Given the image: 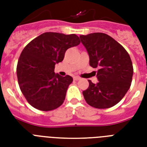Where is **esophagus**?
<instances>
[{
    "label": "esophagus",
    "instance_id": "1",
    "mask_svg": "<svg viewBox=\"0 0 147 147\" xmlns=\"http://www.w3.org/2000/svg\"><path fill=\"white\" fill-rule=\"evenodd\" d=\"M80 79V78L79 77H74V80L75 81H78Z\"/></svg>",
    "mask_w": 147,
    "mask_h": 147
}]
</instances>
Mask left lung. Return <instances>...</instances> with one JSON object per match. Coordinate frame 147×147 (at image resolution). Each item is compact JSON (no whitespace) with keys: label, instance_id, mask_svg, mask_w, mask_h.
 <instances>
[{"label":"left lung","instance_id":"obj_1","mask_svg":"<svg viewBox=\"0 0 147 147\" xmlns=\"http://www.w3.org/2000/svg\"><path fill=\"white\" fill-rule=\"evenodd\" d=\"M89 55V65L98 68V83L88 80L89 87L83 91L86 102L99 109L117 105L127 92L134 69L126 49L111 36L103 33L80 36Z\"/></svg>","mask_w":147,"mask_h":147}]
</instances>
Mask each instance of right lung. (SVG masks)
Returning a JSON list of instances; mask_svg holds the SVG:
<instances>
[{
    "instance_id": "obj_1",
    "label": "right lung",
    "mask_w": 147,
    "mask_h": 147,
    "mask_svg": "<svg viewBox=\"0 0 147 147\" xmlns=\"http://www.w3.org/2000/svg\"><path fill=\"white\" fill-rule=\"evenodd\" d=\"M80 43L76 34L47 32L26 45L18 60L17 75L20 88L29 104L48 111L64 102L71 76L54 72L55 65L62 62L65 51Z\"/></svg>"
}]
</instances>
